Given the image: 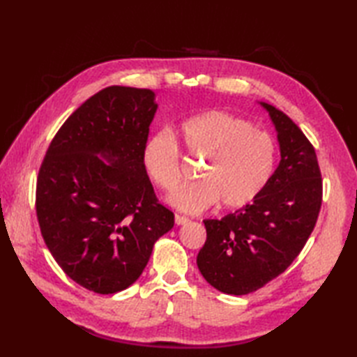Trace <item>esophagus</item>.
<instances>
[{
	"mask_svg": "<svg viewBox=\"0 0 357 357\" xmlns=\"http://www.w3.org/2000/svg\"><path fill=\"white\" fill-rule=\"evenodd\" d=\"M174 222H176V225H187L188 222H190V219L185 218V216L176 215V216H174Z\"/></svg>",
	"mask_w": 357,
	"mask_h": 357,
	"instance_id": "1",
	"label": "esophagus"
}]
</instances>
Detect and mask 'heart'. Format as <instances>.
Returning <instances> with one entry per match:
<instances>
[{
    "mask_svg": "<svg viewBox=\"0 0 357 357\" xmlns=\"http://www.w3.org/2000/svg\"><path fill=\"white\" fill-rule=\"evenodd\" d=\"M179 138L188 153L207 156L198 179L176 188L172 206L198 215L219 202L222 208H241L259 195L275 170L276 144L265 132L255 130L248 121L227 112L210 110L185 119ZM142 164L151 181L170 192L181 179L178 142L161 130L144 144Z\"/></svg>",
    "mask_w": 357,
    "mask_h": 357,
    "instance_id": "heart-1",
    "label": "heart"
}]
</instances>
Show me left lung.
Wrapping results in <instances>:
<instances>
[{
    "instance_id": "8db88e82",
    "label": "left lung",
    "mask_w": 357,
    "mask_h": 357,
    "mask_svg": "<svg viewBox=\"0 0 357 357\" xmlns=\"http://www.w3.org/2000/svg\"><path fill=\"white\" fill-rule=\"evenodd\" d=\"M278 130L280 162L252 204L206 219L198 268L225 294H248L284 273L312 234L322 206V176L312 142L284 112L261 102Z\"/></svg>"
}]
</instances>
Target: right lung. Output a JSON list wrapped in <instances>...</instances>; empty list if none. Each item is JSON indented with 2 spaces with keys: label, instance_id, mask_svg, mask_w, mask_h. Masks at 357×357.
<instances>
[{
  "label": "right lung",
  "instance_id": "obj_1",
  "mask_svg": "<svg viewBox=\"0 0 357 357\" xmlns=\"http://www.w3.org/2000/svg\"><path fill=\"white\" fill-rule=\"evenodd\" d=\"M156 109L149 89H102L66 119L38 173L45 245L67 276L98 294L130 287L174 225L142 164Z\"/></svg>",
  "mask_w": 357,
  "mask_h": 357
}]
</instances>
